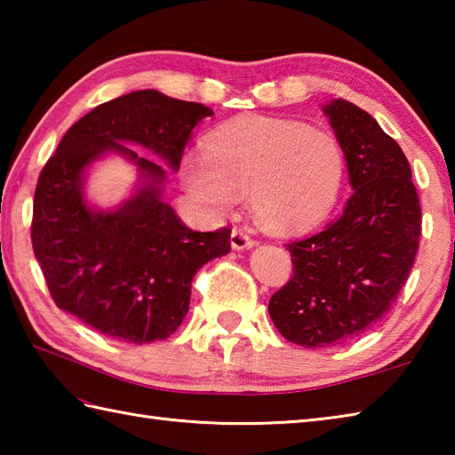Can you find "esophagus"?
<instances>
[{"label":"esophagus","instance_id":"1","mask_svg":"<svg viewBox=\"0 0 455 455\" xmlns=\"http://www.w3.org/2000/svg\"><path fill=\"white\" fill-rule=\"evenodd\" d=\"M230 246H233V250H248L254 246V240L248 236L246 230L235 228L233 235H230Z\"/></svg>","mask_w":455,"mask_h":455}]
</instances>
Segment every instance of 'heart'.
<instances>
[{"mask_svg": "<svg viewBox=\"0 0 455 455\" xmlns=\"http://www.w3.org/2000/svg\"><path fill=\"white\" fill-rule=\"evenodd\" d=\"M346 180L342 144L331 132L287 119L250 117L212 134L203 154L181 164V181L212 215L240 199L274 235H299L334 211Z\"/></svg>", "mask_w": 455, "mask_h": 455, "instance_id": "obj_1", "label": "heart"}]
</instances>
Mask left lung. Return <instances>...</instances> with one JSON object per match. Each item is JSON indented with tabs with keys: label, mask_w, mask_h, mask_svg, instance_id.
Returning <instances> with one entry per match:
<instances>
[{
	"label": "left lung",
	"mask_w": 455,
	"mask_h": 455,
	"mask_svg": "<svg viewBox=\"0 0 455 455\" xmlns=\"http://www.w3.org/2000/svg\"><path fill=\"white\" fill-rule=\"evenodd\" d=\"M342 144L354 189L321 233L287 244L293 277L272 295L269 316L285 340L331 347L381 321L407 282L420 236V205L401 147L346 100L323 105Z\"/></svg>",
	"instance_id": "obj_1"
}]
</instances>
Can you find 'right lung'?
I'll list each match as a JSON object with an SVG mask.
<instances>
[{"instance_id": "1", "label": "right lung", "mask_w": 455, "mask_h": 455, "mask_svg": "<svg viewBox=\"0 0 455 455\" xmlns=\"http://www.w3.org/2000/svg\"><path fill=\"white\" fill-rule=\"evenodd\" d=\"M211 115L203 103L140 90L98 105L68 129L38 176L31 225L58 308L129 344L166 340L178 331L193 275L230 252V228L197 233L183 225L162 197L168 170L131 147L178 172L193 129ZM111 153L131 161L140 180L117 208L100 210L84 197V178Z\"/></svg>"}]
</instances>
